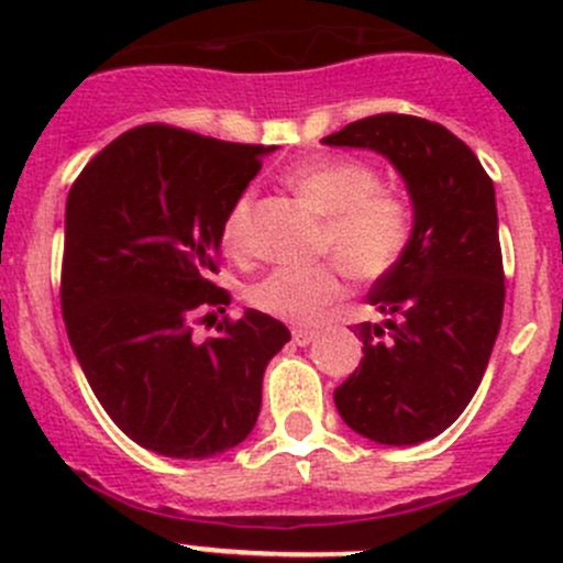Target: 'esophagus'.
Returning <instances> with one entry per match:
<instances>
[{"label": "esophagus", "mask_w": 563, "mask_h": 563, "mask_svg": "<svg viewBox=\"0 0 563 563\" xmlns=\"http://www.w3.org/2000/svg\"><path fill=\"white\" fill-rule=\"evenodd\" d=\"M291 338H294V343H297V345H310L318 338V334L313 332V329H294Z\"/></svg>", "instance_id": "obj_1"}]
</instances>
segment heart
I'll return each mask as SVG.
<instances>
[{
  "label": "heart",
  "instance_id": "obj_1",
  "mask_svg": "<svg viewBox=\"0 0 563 563\" xmlns=\"http://www.w3.org/2000/svg\"><path fill=\"white\" fill-rule=\"evenodd\" d=\"M288 187L323 218L318 255L332 261L313 266H277L255 280L247 302L258 313L286 323H316L343 297L345 275L360 283L387 277L402 261L413 236L408 203L384 190L378 174L360 161H316L294 168ZM253 192H242L223 220V245L231 253L247 247Z\"/></svg>",
  "mask_w": 563,
  "mask_h": 563
}]
</instances>
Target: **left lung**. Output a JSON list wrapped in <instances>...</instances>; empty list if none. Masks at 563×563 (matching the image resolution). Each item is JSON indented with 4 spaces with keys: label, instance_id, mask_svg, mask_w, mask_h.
<instances>
[{
    "label": "left lung",
    "instance_id": "left-lung-1",
    "mask_svg": "<svg viewBox=\"0 0 563 563\" xmlns=\"http://www.w3.org/2000/svg\"><path fill=\"white\" fill-rule=\"evenodd\" d=\"M384 155L406 179L413 236L356 323L362 362L338 389L340 417L365 439L408 446L444 433L490 362L504 313L496 190L474 152L439 122L376 113L323 139Z\"/></svg>",
    "mask_w": 563,
    "mask_h": 563
}]
</instances>
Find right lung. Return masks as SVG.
I'll list each match as a JSON object with an SVG mask.
<instances>
[{
  "label": "right lung",
  "mask_w": 563,
  "mask_h": 563,
  "mask_svg": "<svg viewBox=\"0 0 563 563\" xmlns=\"http://www.w3.org/2000/svg\"><path fill=\"white\" fill-rule=\"evenodd\" d=\"M272 150L141 124L98 152L67 192V338L113 424L157 455L203 460L242 444L266 365L291 340L258 310L225 318L203 343L190 323L231 302L212 283L223 220Z\"/></svg>",
  "instance_id": "right-lung-1"
}]
</instances>
